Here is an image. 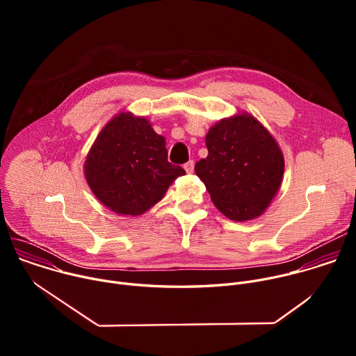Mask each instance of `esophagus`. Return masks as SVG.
<instances>
[{
	"label": "esophagus",
	"instance_id": "obj_1",
	"mask_svg": "<svg viewBox=\"0 0 356 356\" xmlns=\"http://www.w3.org/2000/svg\"><path fill=\"white\" fill-rule=\"evenodd\" d=\"M184 169L187 173H193L194 172V161H188L186 165H184Z\"/></svg>",
	"mask_w": 356,
	"mask_h": 356
}]
</instances>
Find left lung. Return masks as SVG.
<instances>
[{"label":"left lung","mask_w":356,"mask_h":356,"mask_svg":"<svg viewBox=\"0 0 356 356\" xmlns=\"http://www.w3.org/2000/svg\"><path fill=\"white\" fill-rule=\"evenodd\" d=\"M206 145L209 156L194 169L216 207L234 221L264 214L284 172L283 154L269 131L253 115L241 113L211 127Z\"/></svg>","instance_id":"8db88e82"}]
</instances>
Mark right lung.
Returning a JSON list of instances; mask_svg holds the SVG:
<instances>
[{"instance_id":"obj_1","label":"right lung","mask_w":356,"mask_h":356,"mask_svg":"<svg viewBox=\"0 0 356 356\" xmlns=\"http://www.w3.org/2000/svg\"><path fill=\"white\" fill-rule=\"evenodd\" d=\"M186 175L168 161L166 140L146 118L120 113L101 129L84 162L94 195L111 211L140 216Z\"/></svg>"}]
</instances>
